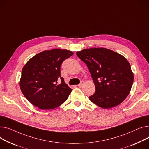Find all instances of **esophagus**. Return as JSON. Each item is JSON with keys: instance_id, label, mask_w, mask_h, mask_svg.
I'll return each instance as SVG.
<instances>
[{"instance_id": "1", "label": "esophagus", "mask_w": 149, "mask_h": 149, "mask_svg": "<svg viewBox=\"0 0 149 149\" xmlns=\"http://www.w3.org/2000/svg\"><path fill=\"white\" fill-rule=\"evenodd\" d=\"M83 84H84V81H81L80 82V83L78 85V87H81L83 86Z\"/></svg>"}]
</instances>
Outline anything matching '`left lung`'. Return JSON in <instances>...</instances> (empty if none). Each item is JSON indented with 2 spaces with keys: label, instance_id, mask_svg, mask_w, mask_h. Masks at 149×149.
<instances>
[{
  "label": "left lung",
  "instance_id": "8db88e82",
  "mask_svg": "<svg viewBox=\"0 0 149 149\" xmlns=\"http://www.w3.org/2000/svg\"><path fill=\"white\" fill-rule=\"evenodd\" d=\"M87 65L96 91L90 100L104 109L121 104L130 93L134 74L126 58L104 48L85 49L76 53Z\"/></svg>",
  "mask_w": 149,
  "mask_h": 149
}]
</instances>
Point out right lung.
<instances>
[{"label": "right lung", "mask_w": 149, "mask_h": 149, "mask_svg": "<svg viewBox=\"0 0 149 149\" xmlns=\"http://www.w3.org/2000/svg\"><path fill=\"white\" fill-rule=\"evenodd\" d=\"M67 49L45 50L33 56L22 69L19 86L27 100L41 110H50L62 104L72 89L61 75L62 62L73 55ZM61 79L60 84L57 80Z\"/></svg>", "instance_id": "1"}]
</instances>
